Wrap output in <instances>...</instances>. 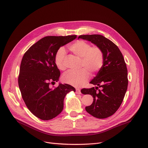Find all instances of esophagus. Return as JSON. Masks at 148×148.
<instances>
[{
    "mask_svg": "<svg viewBox=\"0 0 148 148\" xmlns=\"http://www.w3.org/2000/svg\"><path fill=\"white\" fill-rule=\"evenodd\" d=\"M76 93L77 94H80L81 93V92H80V90L79 89H76Z\"/></svg>",
    "mask_w": 148,
    "mask_h": 148,
    "instance_id": "1",
    "label": "esophagus"
}]
</instances>
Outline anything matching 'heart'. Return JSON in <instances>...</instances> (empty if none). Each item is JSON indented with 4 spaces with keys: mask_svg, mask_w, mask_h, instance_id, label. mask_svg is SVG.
Segmentation results:
<instances>
[{
    "mask_svg": "<svg viewBox=\"0 0 148 148\" xmlns=\"http://www.w3.org/2000/svg\"><path fill=\"white\" fill-rule=\"evenodd\" d=\"M69 50L76 56L81 58V66L85 67L77 72L68 71L62 76L64 82L74 86L84 85L90 77V73H96L102 68L104 57L101 49L97 46H91L88 42L79 40L69 46ZM66 51L63 47L59 48L55 56V62L57 68L63 71Z\"/></svg>",
    "mask_w": 148,
    "mask_h": 148,
    "instance_id": "1",
    "label": "heart"
}]
</instances>
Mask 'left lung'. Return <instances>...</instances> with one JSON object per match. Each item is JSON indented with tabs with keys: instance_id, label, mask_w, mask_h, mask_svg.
I'll return each instance as SVG.
<instances>
[{
	"instance_id": "left-lung-1",
	"label": "left lung",
	"mask_w": 148,
	"mask_h": 148,
	"mask_svg": "<svg viewBox=\"0 0 148 148\" xmlns=\"http://www.w3.org/2000/svg\"><path fill=\"white\" fill-rule=\"evenodd\" d=\"M78 39L91 42L103 52V66L90 82L96 86L82 89L81 92L93 97L92 104L85 108L88 113L96 118H108L119 109L127 90V70L123 56L118 47L102 35H80Z\"/></svg>"
}]
</instances>
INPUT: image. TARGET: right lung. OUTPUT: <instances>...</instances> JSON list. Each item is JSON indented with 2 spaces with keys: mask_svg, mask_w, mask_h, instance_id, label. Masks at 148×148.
<instances>
[{
  "mask_svg": "<svg viewBox=\"0 0 148 148\" xmlns=\"http://www.w3.org/2000/svg\"><path fill=\"white\" fill-rule=\"evenodd\" d=\"M76 36H46L33 45L23 56L19 87L27 108L42 120H51L57 116L63 109L65 96L76 90L68 84H59L55 88L50 85L58 82L60 75L55 62L56 52Z\"/></svg>",
  "mask_w": 148,
  "mask_h": 148,
  "instance_id": "right-lung-1",
  "label": "right lung"
}]
</instances>
